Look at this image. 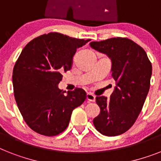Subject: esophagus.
Listing matches in <instances>:
<instances>
[{"label": "esophagus", "instance_id": "obj_1", "mask_svg": "<svg viewBox=\"0 0 161 161\" xmlns=\"http://www.w3.org/2000/svg\"><path fill=\"white\" fill-rule=\"evenodd\" d=\"M87 100L90 102H95L96 97L94 96L92 93H91V92H88V93H87Z\"/></svg>", "mask_w": 161, "mask_h": 161}]
</instances>
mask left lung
<instances>
[{"label": "left lung", "instance_id": "8db88e82", "mask_svg": "<svg viewBox=\"0 0 161 161\" xmlns=\"http://www.w3.org/2000/svg\"><path fill=\"white\" fill-rule=\"evenodd\" d=\"M92 49L112 60L114 91L108 99L96 97L100 114L93 119L99 132L107 136L123 134L135 123L148 94L152 65L146 51L127 38H111L90 43Z\"/></svg>", "mask_w": 161, "mask_h": 161}]
</instances>
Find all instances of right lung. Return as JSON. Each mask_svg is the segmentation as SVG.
Segmentation results:
<instances>
[{
    "label": "right lung",
    "mask_w": 161,
    "mask_h": 161,
    "mask_svg": "<svg viewBox=\"0 0 161 161\" xmlns=\"http://www.w3.org/2000/svg\"><path fill=\"white\" fill-rule=\"evenodd\" d=\"M90 40L57 32L44 34L26 44L13 69L15 102L25 121L35 132L53 136L68 127L74 108L83 104L86 92L59 89L62 73L70 70L78 48Z\"/></svg>",
    "instance_id": "add662e5"
}]
</instances>
